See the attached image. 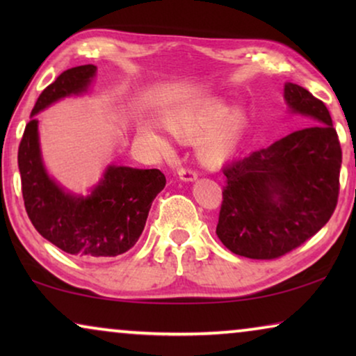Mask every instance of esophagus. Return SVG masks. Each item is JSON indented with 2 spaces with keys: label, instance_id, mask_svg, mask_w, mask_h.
I'll list each match as a JSON object with an SVG mask.
<instances>
[{
  "label": "esophagus",
  "instance_id": "obj_1",
  "mask_svg": "<svg viewBox=\"0 0 356 356\" xmlns=\"http://www.w3.org/2000/svg\"><path fill=\"white\" fill-rule=\"evenodd\" d=\"M178 178L181 179V181H194V179L197 178V173L194 172V170H189V168H179L178 172Z\"/></svg>",
  "mask_w": 356,
  "mask_h": 356
}]
</instances>
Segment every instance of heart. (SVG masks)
I'll return each instance as SVG.
<instances>
[{"label": "heart", "mask_w": 356, "mask_h": 356, "mask_svg": "<svg viewBox=\"0 0 356 356\" xmlns=\"http://www.w3.org/2000/svg\"><path fill=\"white\" fill-rule=\"evenodd\" d=\"M163 126L170 136L181 143H191L197 138V159L204 165L216 167L235 154L246 131L248 115L238 106L225 110L222 102L207 100L172 110L163 116ZM139 134L157 152L170 150L168 140L149 126H144Z\"/></svg>", "instance_id": "b5f03b06"}]
</instances>
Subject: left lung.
Here are the masks:
<instances>
[{"label": "left lung", "instance_id": "left-lung-1", "mask_svg": "<svg viewBox=\"0 0 356 356\" xmlns=\"http://www.w3.org/2000/svg\"><path fill=\"white\" fill-rule=\"evenodd\" d=\"M284 99L305 126L223 168L216 233L250 259H275L303 245L337 206L342 149L327 106L293 82Z\"/></svg>", "mask_w": 356, "mask_h": 356}]
</instances>
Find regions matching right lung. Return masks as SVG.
I'll list each match as a JSON object with an SVG mask.
<instances>
[{
  "instance_id": "obj_1",
  "label": "right lung",
  "mask_w": 356,
  "mask_h": 356,
  "mask_svg": "<svg viewBox=\"0 0 356 356\" xmlns=\"http://www.w3.org/2000/svg\"><path fill=\"white\" fill-rule=\"evenodd\" d=\"M95 74L94 65L61 72L37 99L17 152L24 206L32 225L60 250L86 261L131 250L144 230L152 201L167 183L157 168L108 165L99 183L82 196L70 193L48 175L37 115L65 97L86 94Z\"/></svg>"
}]
</instances>
